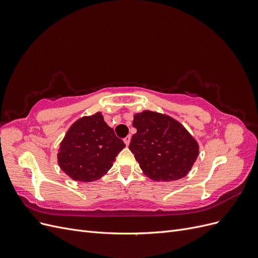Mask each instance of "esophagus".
<instances>
[{"mask_svg":"<svg viewBox=\"0 0 258 258\" xmlns=\"http://www.w3.org/2000/svg\"><path fill=\"white\" fill-rule=\"evenodd\" d=\"M130 139H131V137H130V136H127L126 138L123 139V142L126 143V145H127V146H128V145H129V143H130Z\"/></svg>","mask_w":258,"mask_h":258,"instance_id":"34e87169","label":"esophagus"}]
</instances>
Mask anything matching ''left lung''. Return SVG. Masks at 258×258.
<instances>
[{
    "label": "left lung",
    "instance_id": "left-lung-1",
    "mask_svg": "<svg viewBox=\"0 0 258 258\" xmlns=\"http://www.w3.org/2000/svg\"><path fill=\"white\" fill-rule=\"evenodd\" d=\"M129 145L143 172L154 181H176L189 172L198 144L181 123L167 115L144 111L135 115Z\"/></svg>",
    "mask_w": 258,
    "mask_h": 258
}]
</instances>
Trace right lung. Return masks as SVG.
<instances>
[{"label":"right lung","instance_id":"obj_1","mask_svg":"<svg viewBox=\"0 0 258 258\" xmlns=\"http://www.w3.org/2000/svg\"><path fill=\"white\" fill-rule=\"evenodd\" d=\"M124 146L101 113H96L83 117L69 129L60 144L58 163L75 181H96L112 168Z\"/></svg>","mask_w":258,"mask_h":258}]
</instances>
